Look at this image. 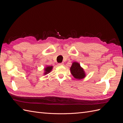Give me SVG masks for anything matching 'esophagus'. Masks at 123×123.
<instances>
[{"instance_id": "34e87169", "label": "esophagus", "mask_w": 123, "mask_h": 123, "mask_svg": "<svg viewBox=\"0 0 123 123\" xmlns=\"http://www.w3.org/2000/svg\"><path fill=\"white\" fill-rule=\"evenodd\" d=\"M64 65V63H63V62L59 63V64H58V65H59V66H63Z\"/></svg>"}]
</instances>
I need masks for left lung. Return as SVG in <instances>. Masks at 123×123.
Instances as JSON below:
<instances>
[{"instance_id":"left-lung-1","label":"left lung","mask_w":123,"mask_h":123,"mask_svg":"<svg viewBox=\"0 0 123 123\" xmlns=\"http://www.w3.org/2000/svg\"><path fill=\"white\" fill-rule=\"evenodd\" d=\"M70 70L73 76L77 80L83 79L86 76L84 69L81 67L79 63L76 62L72 63Z\"/></svg>"}]
</instances>
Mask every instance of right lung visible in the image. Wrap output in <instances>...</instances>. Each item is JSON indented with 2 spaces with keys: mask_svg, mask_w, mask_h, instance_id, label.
<instances>
[{
  "mask_svg": "<svg viewBox=\"0 0 123 123\" xmlns=\"http://www.w3.org/2000/svg\"><path fill=\"white\" fill-rule=\"evenodd\" d=\"M53 67L52 66H46V67L44 68V75H46V74L49 73L52 70Z\"/></svg>",
  "mask_w": 123,
  "mask_h": 123,
  "instance_id": "add662e5",
  "label": "right lung"
}]
</instances>
